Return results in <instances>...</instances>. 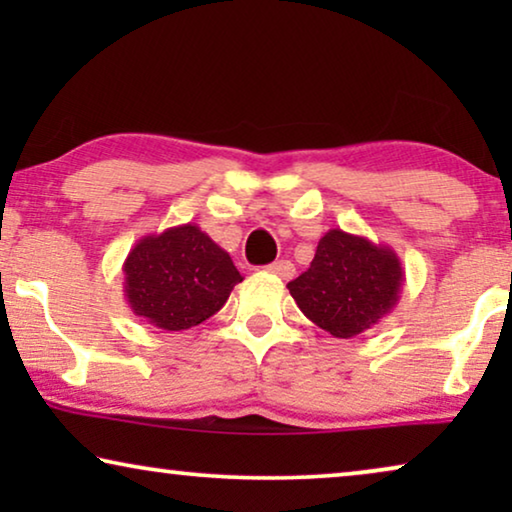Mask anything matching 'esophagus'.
<instances>
[{
    "instance_id": "esophagus-1",
    "label": "esophagus",
    "mask_w": 512,
    "mask_h": 512,
    "mask_svg": "<svg viewBox=\"0 0 512 512\" xmlns=\"http://www.w3.org/2000/svg\"><path fill=\"white\" fill-rule=\"evenodd\" d=\"M268 270L272 272V275H277L282 279H291L293 275H296V265H293L291 261H275L268 265Z\"/></svg>"
}]
</instances>
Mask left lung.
Wrapping results in <instances>:
<instances>
[{"label": "left lung", "instance_id": "1", "mask_svg": "<svg viewBox=\"0 0 512 512\" xmlns=\"http://www.w3.org/2000/svg\"><path fill=\"white\" fill-rule=\"evenodd\" d=\"M405 282L401 258L387 244L331 228L310 268L286 284L300 310L333 338H354L394 310Z\"/></svg>", "mask_w": 512, "mask_h": 512}]
</instances>
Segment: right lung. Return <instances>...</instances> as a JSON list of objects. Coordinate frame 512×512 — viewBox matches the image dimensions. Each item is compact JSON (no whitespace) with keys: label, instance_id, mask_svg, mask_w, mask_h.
Returning <instances> with one entry per match:
<instances>
[{"label":"right lung","instance_id":"right-lung-1","mask_svg":"<svg viewBox=\"0 0 512 512\" xmlns=\"http://www.w3.org/2000/svg\"><path fill=\"white\" fill-rule=\"evenodd\" d=\"M123 275L130 310L170 333L212 317L242 282L228 251L195 223L144 235L125 258Z\"/></svg>","mask_w":512,"mask_h":512}]
</instances>
